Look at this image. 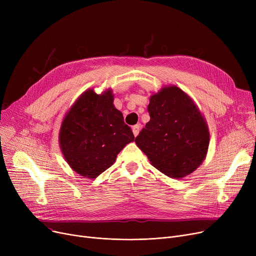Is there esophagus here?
I'll list each match as a JSON object with an SVG mask.
<instances>
[{"mask_svg": "<svg viewBox=\"0 0 256 256\" xmlns=\"http://www.w3.org/2000/svg\"><path fill=\"white\" fill-rule=\"evenodd\" d=\"M140 128H141L140 124H136V126H132V132H134V136H135V137H137V136H138V134H139V132H140Z\"/></svg>", "mask_w": 256, "mask_h": 256, "instance_id": "34e87169", "label": "esophagus"}]
</instances>
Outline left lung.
<instances>
[{
	"mask_svg": "<svg viewBox=\"0 0 256 256\" xmlns=\"http://www.w3.org/2000/svg\"><path fill=\"white\" fill-rule=\"evenodd\" d=\"M150 120L135 141L154 167L172 178L189 176L204 160L210 132L194 102L176 86L154 94Z\"/></svg>",
	"mask_w": 256,
	"mask_h": 256,
	"instance_id": "obj_1",
	"label": "left lung"
}]
</instances>
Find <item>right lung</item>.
Listing matches in <instances>:
<instances>
[{
	"instance_id": "1",
	"label": "right lung",
	"mask_w": 256,
	"mask_h": 256,
	"mask_svg": "<svg viewBox=\"0 0 256 256\" xmlns=\"http://www.w3.org/2000/svg\"><path fill=\"white\" fill-rule=\"evenodd\" d=\"M134 140L122 113L113 104L111 90L100 96L93 90L84 92L63 119L59 135L66 162L88 178L110 168L120 150Z\"/></svg>"
}]
</instances>
